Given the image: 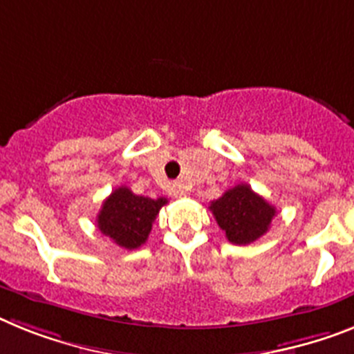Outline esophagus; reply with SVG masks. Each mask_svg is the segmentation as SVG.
Here are the masks:
<instances>
[{
	"mask_svg": "<svg viewBox=\"0 0 354 354\" xmlns=\"http://www.w3.org/2000/svg\"><path fill=\"white\" fill-rule=\"evenodd\" d=\"M172 196H174V198H183V196H187L185 187H183L182 183H174V185H172Z\"/></svg>",
	"mask_w": 354,
	"mask_h": 354,
	"instance_id": "34e87169",
	"label": "esophagus"
}]
</instances>
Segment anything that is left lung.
I'll return each mask as SVG.
<instances>
[{"label": "left lung", "instance_id": "obj_1", "mask_svg": "<svg viewBox=\"0 0 354 354\" xmlns=\"http://www.w3.org/2000/svg\"><path fill=\"white\" fill-rule=\"evenodd\" d=\"M219 228L234 245H250L268 232L275 207L255 194L246 183L228 189L209 207Z\"/></svg>", "mask_w": 354, "mask_h": 354}]
</instances>
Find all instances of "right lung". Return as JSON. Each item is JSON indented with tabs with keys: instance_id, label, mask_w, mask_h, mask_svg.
I'll use <instances>...</instances> for the list:
<instances>
[{
	"instance_id": "1",
	"label": "right lung",
	"mask_w": 354,
	"mask_h": 354,
	"mask_svg": "<svg viewBox=\"0 0 354 354\" xmlns=\"http://www.w3.org/2000/svg\"><path fill=\"white\" fill-rule=\"evenodd\" d=\"M165 203V198L153 200L133 194L127 187H118L104 200L97 216V227L118 246L135 250L147 241L154 219Z\"/></svg>"
}]
</instances>
